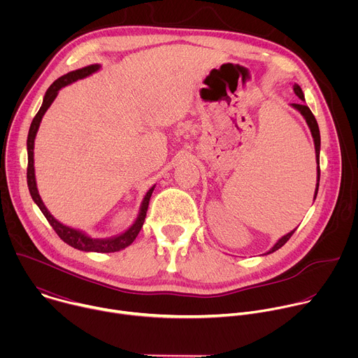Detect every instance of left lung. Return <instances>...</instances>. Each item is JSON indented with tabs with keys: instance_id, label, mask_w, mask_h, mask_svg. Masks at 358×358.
Instances as JSON below:
<instances>
[{
	"instance_id": "obj_1",
	"label": "left lung",
	"mask_w": 358,
	"mask_h": 358,
	"mask_svg": "<svg viewBox=\"0 0 358 358\" xmlns=\"http://www.w3.org/2000/svg\"><path fill=\"white\" fill-rule=\"evenodd\" d=\"M293 92L296 93V96H297L300 100H303V103H292V108L296 109V110L303 116V119L306 120V123H308V126H309V129H310V133H312V137H313V141H315L316 164H317V182H316V189H315V196H313V199H316V195H317V191H319V181H320V130H319V124H317L316 117L313 116L312 110L304 105V94H303L301 87H300L297 83L293 85ZM294 231H296V228H294L293 231H290L289 234L283 235V236H282L266 253H264V255H269V253H272V252L280 249V248L289 241V238L294 234Z\"/></svg>"
}]
</instances>
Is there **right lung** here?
Returning a JSON list of instances; mask_svg holds the SVG:
<instances>
[{"instance_id":"add662e5","label":"right lung","mask_w":358,"mask_h":358,"mask_svg":"<svg viewBox=\"0 0 358 358\" xmlns=\"http://www.w3.org/2000/svg\"><path fill=\"white\" fill-rule=\"evenodd\" d=\"M100 69L99 64L94 65H89L85 66L82 69H76L72 71L64 76H61L59 79H57L52 85H50L43 96V101H42V106L38 110L36 116L34 117L29 131H28V140H27V150H28V169H27V181H28V188H29V194L34 199V202L39 207V210L42 211V214L45 215V218L48 220V222L55 229V232L58 234V236L68 245H71L75 249L83 250V252H100V253H109V252H117L122 250L124 248H127L129 245L133 243V241L136 239V236L138 235L143 224H144V218L147 214V208H148V201L150 196L155 191V187L152 185L144 195L143 201H141V206L138 210V215L136 218V221L131 224V227H129L124 232L110 236V238H92L89 236L86 232L68 227L62 222H59L57 218H54V215H50V213L48 211V208L45 207L43 201L41 199V195L38 192L36 188V180H35V167H34V144H35V137L39 129V124L42 122V117L45 115V112L49 109V106L52 105V101L55 100V97L58 96L59 90L79 79H83L86 76H90L92 73L97 72Z\"/></svg>"}]
</instances>
